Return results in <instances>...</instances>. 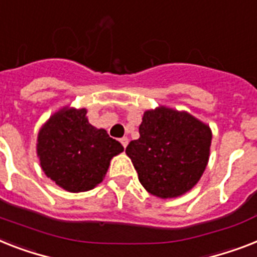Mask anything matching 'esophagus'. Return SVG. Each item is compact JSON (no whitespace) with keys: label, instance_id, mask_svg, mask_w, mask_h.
Segmentation results:
<instances>
[{"label":"esophagus","instance_id":"esophagus-1","mask_svg":"<svg viewBox=\"0 0 257 257\" xmlns=\"http://www.w3.org/2000/svg\"><path fill=\"white\" fill-rule=\"evenodd\" d=\"M120 143H121L122 147L126 148V145H128V143H129L128 137H122V139H120Z\"/></svg>","mask_w":257,"mask_h":257}]
</instances>
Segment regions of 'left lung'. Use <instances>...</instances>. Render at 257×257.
<instances>
[{"mask_svg":"<svg viewBox=\"0 0 257 257\" xmlns=\"http://www.w3.org/2000/svg\"><path fill=\"white\" fill-rule=\"evenodd\" d=\"M140 139L125 149L141 185L158 198H177L193 189L207 166L211 129L187 112L158 107L145 110Z\"/></svg>","mask_w":257,"mask_h":257,"instance_id":"1","label":"left lung"}]
</instances>
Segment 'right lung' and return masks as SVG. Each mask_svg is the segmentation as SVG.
<instances>
[{"mask_svg":"<svg viewBox=\"0 0 257 257\" xmlns=\"http://www.w3.org/2000/svg\"><path fill=\"white\" fill-rule=\"evenodd\" d=\"M124 150L105 129L88 122L87 109L64 107L49 118L37 140L42 170L70 193L88 191L104 179L110 160Z\"/></svg>","mask_w":257,"mask_h":257,"instance_id":"1","label":"right lung"}]
</instances>
